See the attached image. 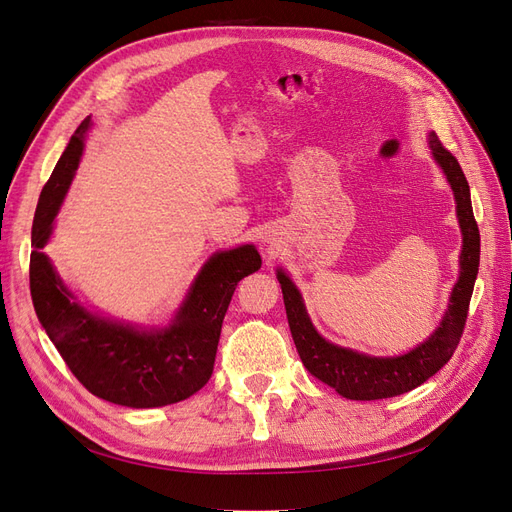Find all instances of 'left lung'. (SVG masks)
Here are the masks:
<instances>
[{
    "mask_svg": "<svg viewBox=\"0 0 512 512\" xmlns=\"http://www.w3.org/2000/svg\"><path fill=\"white\" fill-rule=\"evenodd\" d=\"M428 145H431L433 157L445 172L447 182L452 185L464 243L460 256V279L454 285L452 298H449L452 304H449L441 325L431 338L401 357H367L342 349V346L327 342L317 334L294 283L288 275L277 271L290 332L304 367L321 382L336 388L346 399L374 401L412 391V388L435 376L452 359L464 332L468 304L479 271V227L473 206H470L468 182L458 159L441 145L435 132L428 138Z\"/></svg>",
    "mask_w": 512,
    "mask_h": 512,
    "instance_id": "obj_1",
    "label": "left lung"
}]
</instances>
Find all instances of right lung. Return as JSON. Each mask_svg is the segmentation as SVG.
<instances>
[{
  "label": "right lung",
  "instance_id": "right-lung-1",
  "mask_svg": "<svg viewBox=\"0 0 512 512\" xmlns=\"http://www.w3.org/2000/svg\"><path fill=\"white\" fill-rule=\"evenodd\" d=\"M88 126L90 119L81 121L39 195L29 262L35 313L73 376L92 395L138 410L170 405L191 397L210 380L224 313L237 283L258 271L262 258L254 245L212 256L174 323L161 332L113 323L73 302L44 254V245L79 166Z\"/></svg>",
  "mask_w": 512,
  "mask_h": 512
}]
</instances>
